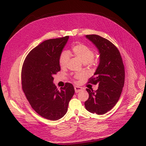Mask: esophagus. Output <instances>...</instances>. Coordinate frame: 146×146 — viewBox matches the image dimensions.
Here are the masks:
<instances>
[{"label": "esophagus", "instance_id": "34e87169", "mask_svg": "<svg viewBox=\"0 0 146 146\" xmlns=\"http://www.w3.org/2000/svg\"><path fill=\"white\" fill-rule=\"evenodd\" d=\"M74 90H75V92H76V93H77V92H79L81 91L82 90L81 87L77 86H76L74 87Z\"/></svg>", "mask_w": 146, "mask_h": 146}]
</instances>
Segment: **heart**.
I'll list each match as a JSON object with an SVG mask.
<instances>
[{
	"label": "heart",
	"mask_w": 146,
	"mask_h": 146,
	"mask_svg": "<svg viewBox=\"0 0 146 146\" xmlns=\"http://www.w3.org/2000/svg\"><path fill=\"white\" fill-rule=\"evenodd\" d=\"M72 52L83 64L91 63L94 57V52L92 48L88 46L78 44L72 47ZM69 60V54L67 51H63L61 53L59 58V64L61 68H65ZM77 77H82V74H77Z\"/></svg>",
	"instance_id": "heart-1"
}]
</instances>
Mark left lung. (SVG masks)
<instances>
[{
    "mask_svg": "<svg viewBox=\"0 0 146 146\" xmlns=\"http://www.w3.org/2000/svg\"><path fill=\"white\" fill-rule=\"evenodd\" d=\"M85 36L97 47L100 55L98 68L88 82L98 84V89H86L89 98L85 106L88 111L101 115L111 110L120 98L124 85V66L120 52L108 39L97 35Z\"/></svg>",
    "mask_w": 146,
    "mask_h": 146,
    "instance_id": "8db88e82",
    "label": "left lung"
}]
</instances>
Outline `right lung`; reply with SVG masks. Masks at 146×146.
Returning <instances> with one entry per match:
<instances>
[{"mask_svg":"<svg viewBox=\"0 0 146 146\" xmlns=\"http://www.w3.org/2000/svg\"><path fill=\"white\" fill-rule=\"evenodd\" d=\"M69 36L46 40L31 50L22 69V86L31 107L39 115L56 121L68 111L69 101L75 90L66 83L58 90L54 75L60 70L59 58Z\"/></svg>","mask_w":146,"mask_h":146,"instance_id":"1","label":"right lung"}]
</instances>
